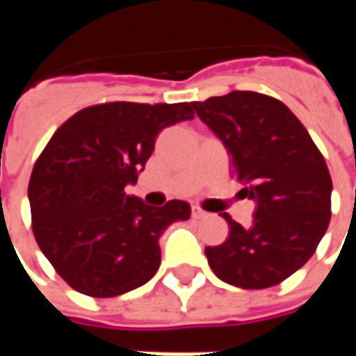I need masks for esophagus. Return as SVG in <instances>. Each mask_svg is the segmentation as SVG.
<instances>
[{
  "instance_id": "obj_1",
  "label": "esophagus",
  "mask_w": 356,
  "mask_h": 356,
  "mask_svg": "<svg viewBox=\"0 0 356 356\" xmlns=\"http://www.w3.org/2000/svg\"><path fill=\"white\" fill-rule=\"evenodd\" d=\"M204 217H208L206 211H202V209L198 208H193V219H204Z\"/></svg>"
}]
</instances>
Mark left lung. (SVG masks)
<instances>
[{
  "mask_svg": "<svg viewBox=\"0 0 356 356\" xmlns=\"http://www.w3.org/2000/svg\"><path fill=\"white\" fill-rule=\"evenodd\" d=\"M232 158V175L255 202L242 227L225 213L231 234L206 248L211 270L244 290L276 286L305 265L330 223L332 177L321 150L284 102L232 91L193 102Z\"/></svg>",
  "mask_w": 356,
  "mask_h": 356,
  "instance_id": "obj_1",
  "label": "left lung"
}]
</instances>
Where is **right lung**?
Listing matches in <instances>:
<instances>
[{"label":"right lung","instance_id":"1","mask_svg":"<svg viewBox=\"0 0 356 356\" xmlns=\"http://www.w3.org/2000/svg\"><path fill=\"white\" fill-rule=\"evenodd\" d=\"M188 102H104L76 112L38 158L28 185L38 246L74 290L116 298L160 267L163 231L191 217L170 200L152 208L125 194L163 127L193 120Z\"/></svg>","mask_w":356,"mask_h":356}]
</instances>
